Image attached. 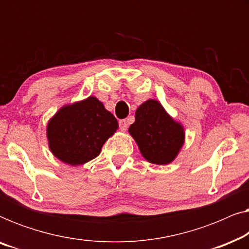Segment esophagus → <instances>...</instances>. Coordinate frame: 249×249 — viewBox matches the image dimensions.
<instances>
[{"instance_id":"34e87169","label":"esophagus","mask_w":249,"mask_h":249,"mask_svg":"<svg viewBox=\"0 0 249 249\" xmlns=\"http://www.w3.org/2000/svg\"><path fill=\"white\" fill-rule=\"evenodd\" d=\"M119 127H120L121 131H125L128 128V122L127 120H120L119 121Z\"/></svg>"}]
</instances>
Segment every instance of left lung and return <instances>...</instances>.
<instances>
[{"label":"left lung","mask_w":249,"mask_h":249,"mask_svg":"<svg viewBox=\"0 0 249 249\" xmlns=\"http://www.w3.org/2000/svg\"><path fill=\"white\" fill-rule=\"evenodd\" d=\"M129 134L137 142L142 155L159 165L171 163L185 142L182 125L155 100L146 101L137 108Z\"/></svg>","instance_id":"1"}]
</instances>
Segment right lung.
Listing matches in <instances>:
<instances>
[{"mask_svg": "<svg viewBox=\"0 0 249 249\" xmlns=\"http://www.w3.org/2000/svg\"><path fill=\"white\" fill-rule=\"evenodd\" d=\"M119 127L102 102L89 96L64 105L47 124L51 152L67 164L80 165L100 155L104 142Z\"/></svg>", "mask_w": 249, "mask_h": 249, "instance_id": "obj_1", "label": "right lung"}]
</instances>
